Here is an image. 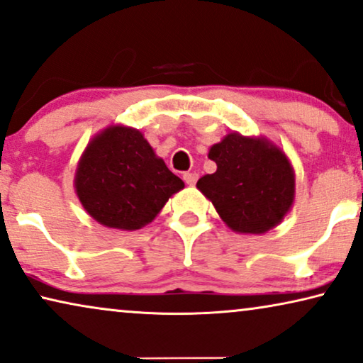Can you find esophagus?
Masks as SVG:
<instances>
[{"mask_svg": "<svg viewBox=\"0 0 363 363\" xmlns=\"http://www.w3.org/2000/svg\"><path fill=\"white\" fill-rule=\"evenodd\" d=\"M183 180H185L186 185H194L198 180V173L196 172H185L183 173Z\"/></svg>", "mask_w": 363, "mask_h": 363, "instance_id": "obj_1", "label": "esophagus"}]
</instances>
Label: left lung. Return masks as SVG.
Here are the masks:
<instances>
[{"label":"left lung","instance_id":"obj_1","mask_svg":"<svg viewBox=\"0 0 363 363\" xmlns=\"http://www.w3.org/2000/svg\"><path fill=\"white\" fill-rule=\"evenodd\" d=\"M218 169L196 186L220 219L240 234H264L281 223L295 201V172L265 138L230 133L209 149Z\"/></svg>","mask_w":363,"mask_h":363}]
</instances>
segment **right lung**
Returning <instances> with one entry per match:
<instances>
[{
	"instance_id": "1",
	"label": "right lung",
	"mask_w": 363,
	"mask_h": 363,
	"mask_svg": "<svg viewBox=\"0 0 363 363\" xmlns=\"http://www.w3.org/2000/svg\"><path fill=\"white\" fill-rule=\"evenodd\" d=\"M183 186L143 133L125 125H109L94 135L75 173V191L85 211L99 224L123 230L152 223Z\"/></svg>"
}]
</instances>
